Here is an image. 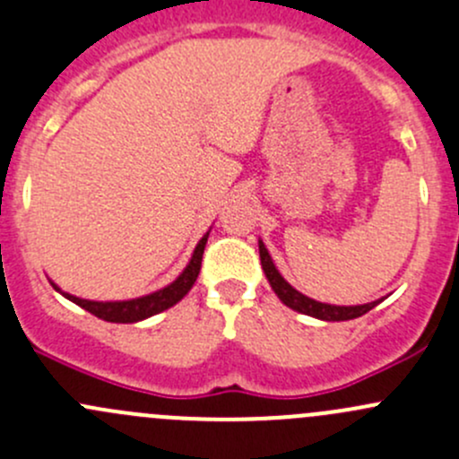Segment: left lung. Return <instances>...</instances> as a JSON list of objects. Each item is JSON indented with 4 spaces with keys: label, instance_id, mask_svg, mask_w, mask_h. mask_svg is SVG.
Here are the masks:
<instances>
[{
    "label": "left lung",
    "instance_id": "1",
    "mask_svg": "<svg viewBox=\"0 0 459 459\" xmlns=\"http://www.w3.org/2000/svg\"><path fill=\"white\" fill-rule=\"evenodd\" d=\"M258 254H261L263 272H265L267 281H270L276 297H279L288 307L301 312V315L315 316V319H321V321H351V319H357V316L366 315L368 310H373V307L382 301V299H379V301L364 303V306H333V303L315 301V299L306 297V294H301L299 290H294L292 285L281 276V272L276 270L274 261H272L270 252H267V247L263 245V240H258Z\"/></svg>",
    "mask_w": 459,
    "mask_h": 459
}]
</instances>
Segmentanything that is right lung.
<instances>
[{"label":"right lung","instance_id":"1","mask_svg":"<svg viewBox=\"0 0 459 459\" xmlns=\"http://www.w3.org/2000/svg\"><path fill=\"white\" fill-rule=\"evenodd\" d=\"M207 236H210V231H207V234L198 240V245H196V249H194L192 258H189L187 267L180 272L178 279L171 281V283L165 285V288L156 290V292L144 294V297L126 299V301H89V299H80V297H74V294H69V292H62L56 283H53V288L60 290V292L65 294L69 301H74L75 306L84 307L86 312L95 315L98 319L111 321V324H135V321L149 319V316H153V315H158V312L167 310V307L176 306V303H178L180 299L189 292V290H192V285L196 283L198 272H201L203 252H205V245H207Z\"/></svg>","mask_w":459,"mask_h":459}]
</instances>
